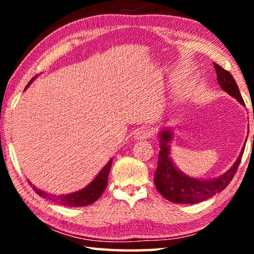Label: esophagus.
<instances>
[{"label":"esophagus","mask_w":254,"mask_h":254,"mask_svg":"<svg viewBox=\"0 0 254 254\" xmlns=\"http://www.w3.org/2000/svg\"><path fill=\"white\" fill-rule=\"evenodd\" d=\"M151 134H152V131L150 130L148 127H143L136 131L135 139L136 140H144V139H148V137L151 136Z\"/></svg>","instance_id":"esophagus-1"}]
</instances>
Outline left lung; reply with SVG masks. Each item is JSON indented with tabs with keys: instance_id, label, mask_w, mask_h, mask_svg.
Listing matches in <instances>:
<instances>
[{
	"instance_id": "8db88e82",
	"label": "left lung",
	"mask_w": 254,
	"mask_h": 254,
	"mask_svg": "<svg viewBox=\"0 0 254 254\" xmlns=\"http://www.w3.org/2000/svg\"><path fill=\"white\" fill-rule=\"evenodd\" d=\"M216 70L217 81L222 89L229 93L231 96L236 98L241 104H244V101L239 91L238 84L234 80L230 71L225 70L222 66L214 63ZM171 133L170 131H163L160 134V151L158 157V167L154 173V184L158 191L170 201L178 204H195L210 198L217 192L222 191L227 187L233 179L236 170L242 159L244 147L241 151L238 160L226 173L216 179L201 180L195 179L183 173L174 166L169 156V145Z\"/></svg>"
}]
</instances>
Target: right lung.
<instances>
[{
    "instance_id": "right-lung-1",
    "label": "right lung",
    "mask_w": 254,
    "mask_h": 254,
    "mask_svg": "<svg viewBox=\"0 0 254 254\" xmlns=\"http://www.w3.org/2000/svg\"><path fill=\"white\" fill-rule=\"evenodd\" d=\"M32 80L33 78L29 81L28 86L31 84ZM112 162H113V159H111V160L106 163L104 168L100 171V174L96 176V178L94 179L88 186H86L79 191L72 192V194L53 195V194H49V192L41 190V189L36 188V186H32V185L31 186L33 188V190L36 191L38 195L44 197L46 199L54 201L56 204H59L63 206H69V207H75V206H86V205L93 204L94 201H96L98 198H100L101 195L103 194V191L105 190V188L107 186V177H109Z\"/></svg>"
}]
</instances>
